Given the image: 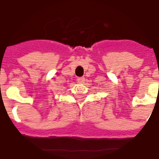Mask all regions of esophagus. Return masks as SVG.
<instances>
[{
	"mask_svg": "<svg viewBox=\"0 0 159 159\" xmlns=\"http://www.w3.org/2000/svg\"><path fill=\"white\" fill-rule=\"evenodd\" d=\"M77 81H78L79 84H84V81H85V78H84V77H80V78L77 79Z\"/></svg>",
	"mask_w": 159,
	"mask_h": 159,
	"instance_id": "esophagus-1",
	"label": "esophagus"
}]
</instances>
